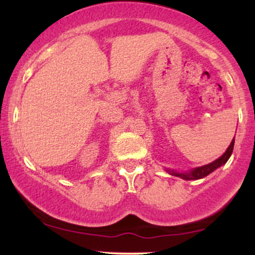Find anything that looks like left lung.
I'll list each match as a JSON object with an SVG mask.
<instances>
[{
    "label": "left lung",
    "instance_id": "obj_1",
    "mask_svg": "<svg viewBox=\"0 0 255 255\" xmlns=\"http://www.w3.org/2000/svg\"><path fill=\"white\" fill-rule=\"evenodd\" d=\"M234 144H235V136H234L233 141L230 142L229 147L227 148V151H225L224 153L218 158V159H216L215 162L210 163V164L199 166V168H195V169H193V170H189V171H186V172H177V171H174V170H169V169H166V171H168L170 175H172V176L181 177V178H183V180H187V181L199 180V178H203L205 176H207V175H210L212 171H215L216 169H218L219 166H222L228 162V159L230 158L231 153H233Z\"/></svg>",
    "mask_w": 255,
    "mask_h": 255
}]
</instances>
